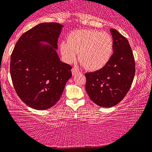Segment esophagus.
Returning <instances> with one entry per match:
<instances>
[{
  "label": "esophagus",
  "instance_id": "34e87169",
  "mask_svg": "<svg viewBox=\"0 0 152 152\" xmlns=\"http://www.w3.org/2000/svg\"><path fill=\"white\" fill-rule=\"evenodd\" d=\"M79 72H79L76 68H72V75H73V76H75L76 74H78Z\"/></svg>",
  "mask_w": 152,
  "mask_h": 152
}]
</instances>
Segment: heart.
Masks as SVG:
<instances>
[{
  "label": "heart",
  "mask_w": 152,
  "mask_h": 152,
  "mask_svg": "<svg viewBox=\"0 0 152 152\" xmlns=\"http://www.w3.org/2000/svg\"><path fill=\"white\" fill-rule=\"evenodd\" d=\"M60 50L67 63L78 59L80 64L90 70H97L106 64L113 50L112 38L105 32L78 30L72 32L67 41L60 44Z\"/></svg>",
  "instance_id": "obj_1"
}]
</instances>
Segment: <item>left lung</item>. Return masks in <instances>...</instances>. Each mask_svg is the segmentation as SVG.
Returning a JSON list of instances; mask_svg holds the SVG:
<instances>
[{"mask_svg":"<svg viewBox=\"0 0 152 152\" xmlns=\"http://www.w3.org/2000/svg\"><path fill=\"white\" fill-rule=\"evenodd\" d=\"M113 54L102 69L85 74L86 91L99 106L111 107L123 99L135 73L134 56L129 41L116 30L110 29Z\"/></svg>","mask_w":152,"mask_h":152,"instance_id":"8db88e82","label":"left lung"}]
</instances>
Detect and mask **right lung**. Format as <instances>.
Listing matches in <instances>:
<instances>
[{"label":"right lung","mask_w":152,"mask_h":152,"mask_svg":"<svg viewBox=\"0 0 152 152\" xmlns=\"http://www.w3.org/2000/svg\"><path fill=\"white\" fill-rule=\"evenodd\" d=\"M64 26L42 23L19 38L11 56L14 88L33 109L47 110L58 102L72 77V67L60 61L57 41Z\"/></svg>","instance_id":"obj_1"}]
</instances>
